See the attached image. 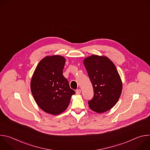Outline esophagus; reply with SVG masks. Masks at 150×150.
<instances>
[{"label":"esophagus","instance_id":"esophagus-1","mask_svg":"<svg viewBox=\"0 0 150 150\" xmlns=\"http://www.w3.org/2000/svg\"><path fill=\"white\" fill-rule=\"evenodd\" d=\"M81 90L80 89L76 90V94H79L81 93Z\"/></svg>","mask_w":150,"mask_h":150}]
</instances>
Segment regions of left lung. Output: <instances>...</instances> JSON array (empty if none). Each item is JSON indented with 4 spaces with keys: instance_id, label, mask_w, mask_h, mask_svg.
Wrapping results in <instances>:
<instances>
[{
    "instance_id": "8db88e82",
    "label": "left lung",
    "mask_w": 150,
    "mask_h": 150,
    "mask_svg": "<svg viewBox=\"0 0 150 150\" xmlns=\"http://www.w3.org/2000/svg\"><path fill=\"white\" fill-rule=\"evenodd\" d=\"M94 90L88 101L90 108L99 113L108 111L116 104L122 83L114 63L108 57L92 55L83 60Z\"/></svg>"
}]
</instances>
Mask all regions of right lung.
I'll return each instance as SVG.
<instances>
[{
	"label": "right lung",
	"instance_id": "right-lung-1",
	"mask_svg": "<svg viewBox=\"0 0 150 150\" xmlns=\"http://www.w3.org/2000/svg\"><path fill=\"white\" fill-rule=\"evenodd\" d=\"M65 64V58L60 56L45 57L38 64L31 81L36 103L41 109L53 115L65 111L75 93L63 75Z\"/></svg>",
	"mask_w": 150,
	"mask_h": 150
}]
</instances>
